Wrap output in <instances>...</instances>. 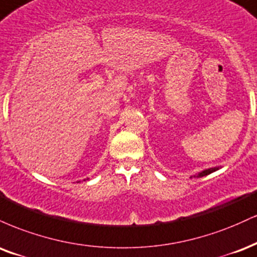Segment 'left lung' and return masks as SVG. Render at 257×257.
<instances>
[{
	"instance_id": "1",
	"label": "left lung",
	"mask_w": 257,
	"mask_h": 257,
	"mask_svg": "<svg viewBox=\"0 0 257 257\" xmlns=\"http://www.w3.org/2000/svg\"><path fill=\"white\" fill-rule=\"evenodd\" d=\"M220 168H221V166H215V167H210V168H206V170H203V171H201V172H198V173H196V174H194V178H202V177H206V176H208V174H210V173H213V172H215V171H218V170H220ZM191 177V178H192Z\"/></svg>"
}]
</instances>
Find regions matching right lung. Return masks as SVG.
Listing matches in <instances>:
<instances>
[{
  "instance_id": "1",
  "label": "right lung",
  "mask_w": 257,
  "mask_h": 257,
  "mask_svg": "<svg viewBox=\"0 0 257 257\" xmlns=\"http://www.w3.org/2000/svg\"><path fill=\"white\" fill-rule=\"evenodd\" d=\"M87 179H89V178H87ZM84 180H85V179H84ZM79 183H80V182H79Z\"/></svg>"
}]
</instances>
